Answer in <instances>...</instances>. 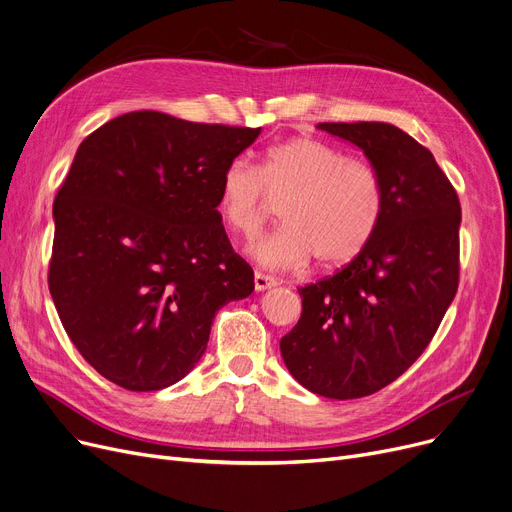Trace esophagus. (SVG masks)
I'll use <instances>...</instances> for the list:
<instances>
[{"mask_svg": "<svg viewBox=\"0 0 512 512\" xmlns=\"http://www.w3.org/2000/svg\"><path fill=\"white\" fill-rule=\"evenodd\" d=\"M272 286H278V280L276 278H272V276H267V274H261V272H255V288L261 292V290H267V288H272Z\"/></svg>", "mask_w": 512, "mask_h": 512, "instance_id": "obj_1", "label": "esophagus"}]
</instances>
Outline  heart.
Listing matches in <instances>:
<instances>
[{
	"label": "heart",
	"instance_id": "1",
	"mask_svg": "<svg viewBox=\"0 0 512 512\" xmlns=\"http://www.w3.org/2000/svg\"><path fill=\"white\" fill-rule=\"evenodd\" d=\"M270 201L280 203L284 224L249 247L265 267L303 265L313 255L324 267L344 265L369 245L384 215L375 170L313 137L270 147L259 172L245 159L224 168L215 209L228 230L253 236Z\"/></svg>",
	"mask_w": 512,
	"mask_h": 512
}]
</instances>
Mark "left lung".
Listing matches in <instances>:
<instances>
[{
	"mask_svg": "<svg viewBox=\"0 0 512 512\" xmlns=\"http://www.w3.org/2000/svg\"><path fill=\"white\" fill-rule=\"evenodd\" d=\"M378 174L384 215L334 276L299 288L303 313L282 340L290 375L348 400L392 384L434 338L459 288L461 203L432 151L386 122H321Z\"/></svg>",
	"mask_w": 512,
	"mask_h": 512,
	"instance_id": "left-lung-1",
	"label": "left lung"
}]
</instances>
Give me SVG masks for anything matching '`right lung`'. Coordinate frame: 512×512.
I'll use <instances>...</instances> for the list:
<instances>
[{
	"label": "right lung",
	"mask_w": 512,
	"mask_h": 512,
	"mask_svg": "<svg viewBox=\"0 0 512 512\" xmlns=\"http://www.w3.org/2000/svg\"><path fill=\"white\" fill-rule=\"evenodd\" d=\"M259 132L145 110L80 143L53 203L49 292L105 380L132 392L180 382L215 313L253 292L215 201L224 168Z\"/></svg>",
	"instance_id": "add662e5"
}]
</instances>
